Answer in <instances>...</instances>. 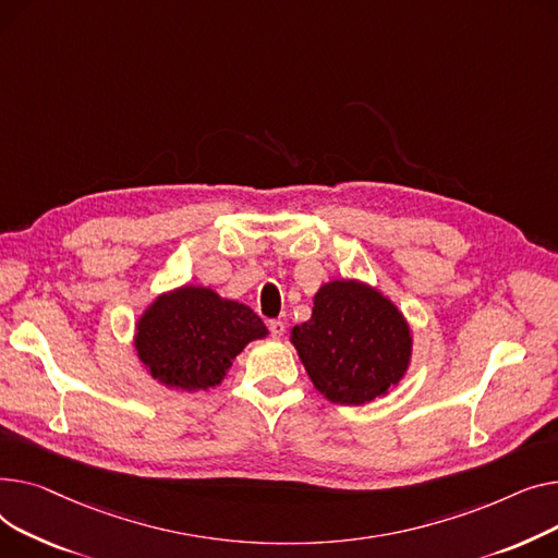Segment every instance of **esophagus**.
I'll use <instances>...</instances> for the list:
<instances>
[{"label": "esophagus", "mask_w": 558, "mask_h": 558, "mask_svg": "<svg viewBox=\"0 0 558 558\" xmlns=\"http://www.w3.org/2000/svg\"><path fill=\"white\" fill-rule=\"evenodd\" d=\"M268 329H270V336L279 340L283 336V331H286V324L281 319H270L268 322Z\"/></svg>", "instance_id": "obj_1"}]
</instances>
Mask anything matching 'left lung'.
Listing matches in <instances>:
<instances>
[{
    "label": "left lung",
    "instance_id": "left-lung-1",
    "mask_svg": "<svg viewBox=\"0 0 558 558\" xmlns=\"http://www.w3.org/2000/svg\"><path fill=\"white\" fill-rule=\"evenodd\" d=\"M317 391L340 405L385 397L408 369L412 338L399 308L374 288L331 281L290 336Z\"/></svg>",
    "mask_w": 558,
    "mask_h": 558
}]
</instances>
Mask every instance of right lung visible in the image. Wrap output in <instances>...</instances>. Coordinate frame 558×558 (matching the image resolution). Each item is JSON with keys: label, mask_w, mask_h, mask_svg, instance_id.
I'll return each instance as SVG.
<instances>
[{"label": "right lung", "mask_w": 558, "mask_h": 558, "mask_svg": "<svg viewBox=\"0 0 558 558\" xmlns=\"http://www.w3.org/2000/svg\"><path fill=\"white\" fill-rule=\"evenodd\" d=\"M266 324L245 304L220 300L209 288L184 286L159 298L140 319L135 347L150 376L175 389H207Z\"/></svg>", "instance_id": "obj_1"}]
</instances>
